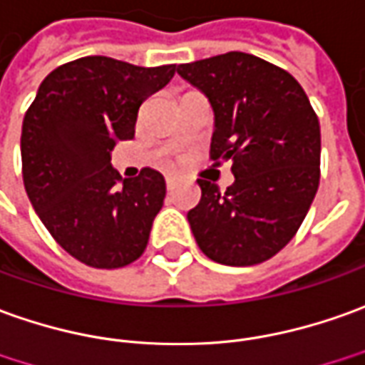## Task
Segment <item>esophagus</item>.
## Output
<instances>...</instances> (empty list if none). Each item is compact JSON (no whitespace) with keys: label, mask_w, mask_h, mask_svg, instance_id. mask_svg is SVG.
Returning <instances> with one entry per match:
<instances>
[{"label":"esophagus","mask_w":365,"mask_h":365,"mask_svg":"<svg viewBox=\"0 0 365 365\" xmlns=\"http://www.w3.org/2000/svg\"><path fill=\"white\" fill-rule=\"evenodd\" d=\"M165 180H167L168 190H175V188H177V185H178L177 177H173V175H167V178H165Z\"/></svg>","instance_id":"1"}]
</instances>
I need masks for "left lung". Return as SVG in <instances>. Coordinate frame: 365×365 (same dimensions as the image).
I'll return each mask as SVG.
<instances>
[{"mask_svg":"<svg viewBox=\"0 0 365 365\" xmlns=\"http://www.w3.org/2000/svg\"><path fill=\"white\" fill-rule=\"evenodd\" d=\"M178 75L215 109L210 160L232 163L225 192L198 178L188 210L198 248L218 264L255 266L292 240L320 185V123L302 85L242 51L182 63Z\"/></svg>","mask_w":365,"mask_h":365,"instance_id":"obj_1","label":"left lung"}]
</instances>
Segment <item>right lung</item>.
I'll return each instance as SVG.
<instances>
[{
  "mask_svg": "<svg viewBox=\"0 0 365 365\" xmlns=\"http://www.w3.org/2000/svg\"><path fill=\"white\" fill-rule=\"evenodd\" d=\"M175 69L81 57L53 69L25 113L27 197L55 242L91 268L129 266L149 245L167 195L165 178L145 167L123 180L110 167V150L135 137L139 107Z\"/></svg>",
  "mask_w": 365,
  "mask_h": 365,
  "instance_id": "right-lung-1",
  "label": "right lung"
}]
</instances>
